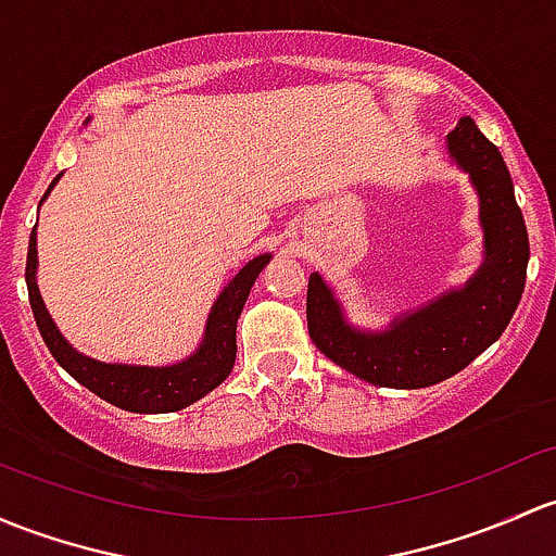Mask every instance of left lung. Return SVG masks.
Segmentation results:
<instances>
[{
    "instance_id": "1",
    "label": "left lung",
    "mask_w": 556,
    "mask_h": 556,
    "mask_svg": "<svg viewBox=\"0 0 556 556\" xmlns=\"http://www.w3.org/2000/svg\"><path fill=\"white\" fill-rule=\"evenodd\" d=\"M447 146L479 191L488 248V261L464 290L396 319L381 336H367L343 323L323 277H308V336L327 359L367 383L424 389L445 381L498 341L522 298L530 242L504 156L471 116L450 132Z\"/></svg>"
}]
</instances>
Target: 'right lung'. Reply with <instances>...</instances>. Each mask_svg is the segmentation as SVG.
<instances>
[{
    "label": "right lung",
    "mask_w": 556,
    "mask_h": 556,
    "mask_svg": "<svg viewBox=\"0 0 556 556\" xmlns=\"http://www.w3.org/2000/svg\"><path fill=\"white\" fill-rule=\"evenodd\" d=\"M61 178V175H58ZM52 180V186L58 184ZM47 189V194H50ZM45 194V197H47ZM42 197V200H45ZM271 255H258L250 263H244L242 271L226 285L224 293L215 301L213 314L207 319V332L200 352L191 354L186 362L170 367H132V365H106V362L90 359L74 352L58 327L52 325L47 314L42 295L37 288V226H34L31 239H28V258H26V285L28 301H31L34 319H37L42 341L55 356L58 365L79 381L92 394L111 402L114 407L130 413H175L184 410L191 402L202 400L207 391L224 383L229 378L233 359H237V319L242 314L244 301H248L250 288L261 268L266 266Z\"/></svg>",
    "instance_id": "right-lung-1"
}]
</instances>
